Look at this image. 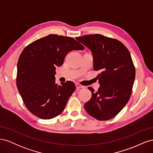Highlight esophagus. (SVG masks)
<instances>
[{
	"label": "esophagus",
	"mask_w": 153,
	"mask_h": 153,
	"mask_svg": "<svg viewBox=\"0 0 153 153\" xmlns=\"http://www.w3.org/2000/svg\"><path fill=\"white\" fill-rule=\"evenodd\" d=\"M75 86H76V87L77 88V89H84V88H85L84 86L81 85L79 84H76Z\"/></svg>",
	"instance_id": "34e87169"
}]
</instances>
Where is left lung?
<instances>
[{
	"label": "left lung",
	"mask_w": 153,
	"mask_h": 153,
	"mask_svg": "<svg viewBox=\"0 0 153 153\" xmlns=\"http://www.w3.org/2000/svg\"><path fill=\"white\" fill-rule=\"evenodd\" d=\"M76 39L91 50L93 68L100 71V87L97 92L88 88L92 97L85 103V109L99 121L109 120L121 112L131 96L135 78L131 55L121 41L103 35H85Z\"/></svg>",
	"instance_id": "obj_1"
}]
</instances>
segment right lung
Masks as SVG:
<instances>
[{"mask_svg":"<svg viewBox=\"0 0 153 153\" xmlns=\"http://www.w3.org/2000/svg\"><path fill=\"white\" fill-rule=\"evenodd\" d=\"M84 47L70 37L50 34L24 49L17 64L16 85L26 107L42 119L62 112L76 87L72 82L55 84L56 66L68 52Z\"/></svg>","mask_w":153,"mask_h":153,"instance_id":"obj_1","label":"right lung"}]
</instances>
